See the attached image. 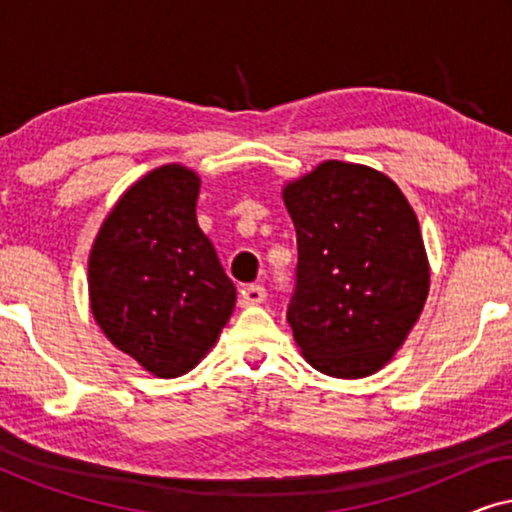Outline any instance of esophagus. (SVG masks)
<instances>
[{"label":"esophagus","mask_w":512,"mask_h":512,"mask_svg":"<svg viewBox=\"0 0 512 512\" xmlns=\"http://www.w3.org/2000/svg\"><path fill=\"white\" fill-rule=\"evenodd\" d=\"M265 296H268V291H265V286H261V284H249V286H244V289H242L240 303H242L244 307H249V305H261L263 300H265Z\"/></svg>","instance_id":"obj_1"}]
</instances>
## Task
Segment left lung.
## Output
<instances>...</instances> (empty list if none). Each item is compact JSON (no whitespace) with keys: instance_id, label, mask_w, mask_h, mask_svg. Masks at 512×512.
<instances>
[{"instance_id":"1","label":"left lung","mask_w":512,"mask_h":512,"mask_svg":"<svg viewBox=\"0 0 512 512\" xmlns=\"http://www.w3.org/2000/svg\"><path fill=\"white\" fill-rule=\"evenodd\" d=\"M298 235L286 321L319 373L380 370L422 314L429 263L417 216L394 181L326 160L284 188Z\"/></svg>"}]
</instances>
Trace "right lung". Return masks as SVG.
Masks as SVG:
<instances>
[{"label":"right lung","mask_w":512,"mask_h":512,"mask_svg":"<svg viewBox=\"0 0 512 512\" xmlns=\"http://www.w3.org/2000/svg\"><path fill=\"white\" fill-rule=\"evenodd\" d=\"M198 191L195 172L158 167L116 202L90 251L97 324L158 377L188 373L235 307V284L195 219Z\"/></svg>","instance_id":"obj_1"}]
</instances>
